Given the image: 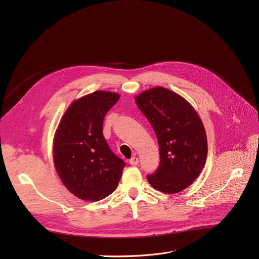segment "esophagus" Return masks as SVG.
Wrapping results in <instances>:
<instances>
[{"label":"esophagus","mask_w":259,"mask_h":259,"mask_svg":"<svg viewBox=\"0 0 259 259\" xmlns=\"http://www.w3.org/2000/svg\"><path fill=\"white\" fill-rule=\"evenodd\" d=\"M132 166H136L138 163H139V160H138V158H136V157H133L131 160H130V162H129Z\"/></svg>","instance_id":"obj_1"}]
</instances>
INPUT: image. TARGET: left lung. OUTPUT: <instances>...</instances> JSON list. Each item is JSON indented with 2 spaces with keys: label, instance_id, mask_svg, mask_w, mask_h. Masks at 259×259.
<instances>
[{
  "label": "left lung",
  "instance_id": "8db88e82",
  "mask_svg": "<svg viewBox=\"0 0 259 259\" xmlns=\"http://www.w3.org/2000/svg\"><path fill=\"white\" fill-rule=\"evenodd\" d=\"M157 135L160 165L147 175L151 186L165 194H176L196 180L205 166L207 137L195 108L180 95L155 87L135 98Z\"/></svg>",
  "mask_w": 259,
  "mask_h": 259
}]
</instances>
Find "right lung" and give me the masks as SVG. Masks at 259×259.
Instances as JSON below:
<instances>
[{"instance_id": "obj_1", "label": "right lung", "mask_w": 259, "mask_h": 259, "mask_svg": "<svg viewBox=\"0 0 259 259\" xmlns=\"http://www.w3.org/2000/svg\"><path fill=\"white\" fill-rule=\"evenodd\" d=\"M114 92L95 91L73 101L54 137L53 160L65 188L81 200L97 202L116 191L126 166L104 139L103 120L119 100Z\"/></svg>"}]
</instances>
